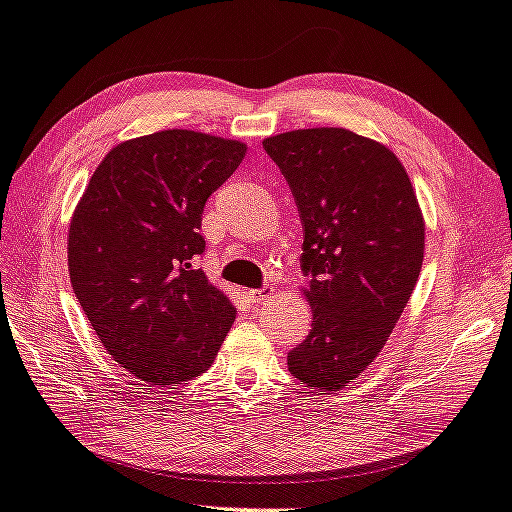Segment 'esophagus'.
<instances>
[{
  "mask_svg": "<svg viewBox=\"0 0 512 512\" xmlns=\"http://www.w3.org/2000/svg\"><path fill=\"white\" fill-rule=\"evenodd\" d=\"M272 295H274V286H263V288L247 290V300L251 304H261V302L267 300V297H272Z\"/></svg>",
  "mask_w": 512,
  "mask_h": 512,
  "instance_id": "obj_1",
  "label": "esophagus"
}]
</instances>
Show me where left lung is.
I'll list each match as a JSON object with an SVG mask.
<instances>
[{"instance_id": "left-lung-1", "label": "left lung", "mask_w": 512, "mask_h": 512, "mask_svg": "<svg viewBox=\"0 0 512 512\" xmlns=\"http://www.w3.org/2000/svg\"><path fill=\"white\" fill-rule=\"evenodd\" d=\"M263 148L293 190L304 226V297L313 311L288 371L338 391L380 355L419 281L426 219L398 155L345 128L290 130Z\"/></svg>"}]
</instances>
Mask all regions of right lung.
<instances>
[{
    "label": "right lung",
    "mask_w": 512,
    "mask_h": 512,
    "mask_svg": "<svg viewBox=\"0 0 512 512\" xmlns=\"http://www.w3.org/2000/svg\"><path fill=\"white\" fill-rule=\"evenodd\" d=\"M247 144L196 130L121 141L93 171L68 229L77 302L105 350L146 382L178 387L206 373L235 306L196 267L208 196Z\"/></svg>",
    "instance_id": "right-lung-1"
}]
</instances>
